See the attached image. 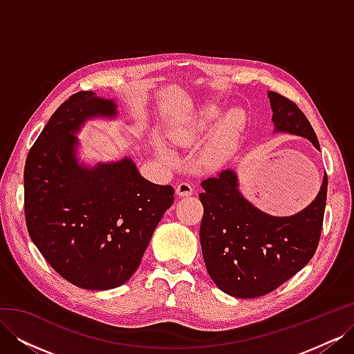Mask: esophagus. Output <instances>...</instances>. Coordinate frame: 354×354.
Returning a JSON list of instances; mask_svg holds the SVG:
<instances>
[{
  "mask_svg": "<svg viewBox=\"0 0 354 354\" xmlns=\"http://www.w3.org/2000/svg\"><path fill=\"white\" fill-rule=\"evenodd\" d=\"M176 194L178 196H190L192 194H194V186H192L190 183H186V181H180L176 187Z\"/></svg>",
  "mask_w": 354,
  "mask_h": 354,
  "instance_id": "obj_1",
  "label": "esophagus"
}]
</instances>
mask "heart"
I'll use <instances>...</instances> for the list:
<instances>
[{"instance_id":"b5f03b06","label":"heart","mask_w":354,"mask_h":354,"mask_svg":"<svg viewBox=\"0 0 354 354\" xmlns=\"http://www.w3.org/2000/svg\"><path fill=\"white\" fill-rule=\"evenodd\" d=\"M218 108H207L196 116V120L171 134V138H173V142L178 146H187L195 143L209 133L212 125L218 120ZM243 124L245 113L241 109H233L224 116V120L220 122L217 131L214 133L211 140L208 142L205 149H203V162L208 165H220L224 160H227L232 156L234 147H236ZM156 151L162 158L173 159V153L162 145L156 143Z\"/></svg>"}]
</instances>
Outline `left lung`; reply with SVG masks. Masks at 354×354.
<instances>
[{
    "label": "left lung",
    "mask_w": 354,
    "mask_h": 354,
    "mask_svg": "<svg viewBox=\"0 0 354 354\" xmlns=\"http://www.w3.org/2000/svg\"><path fill=\"white\" fill-rule=\"evenodd\" d=\"M267 95L274 133L301 136L319 149L316 133L298 106L279 93ZM201 186L202 255L209 277L223 292L236 298L266 295L312 260L324 224L326 174L316 199L289 217L270 216L246 201L233 169L203 180Z\"/></svg>",
    "instance_id": "8db88e82"
}]
</instances>
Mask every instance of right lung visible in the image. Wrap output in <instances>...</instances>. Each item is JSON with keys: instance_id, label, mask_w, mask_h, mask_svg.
Instances as JSON below:
<instances>
[{"instance_id": "obj_1", "label": "right lung", "mask_w": 354, "mask_h": 354, "mask_svg": "<svg viewBox=\"0 0 354 354\" xmlns=\"http://www.w3.org/2000/svg\"><path fill=\"white\" fill-rule=\"evenodd\" d=\"M116 103L80 91L60 104L26 158L25 218L32 242L62 277L93 291L125 283L173 205L174 187L151 183L133 159L80 164L77 134Z\"/></svg>"}]
</instances>
